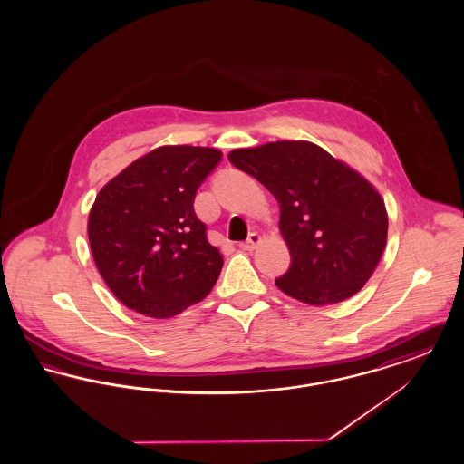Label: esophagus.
Here are the masks:
<instances>
[{"label": "esophagus", "instance_id": "34e87169", "mask_svg": "<svg viewBox=\"0 0 464 464\" xmlns=\"http://www.w3.org/2000/svg\"><path fill=\"white\" fill-rule=\"evenodd\" d=\"M259 243H261V235L254 231V233L248 235V238L245 242L240 243V248H243V250H254Z\"/></svg>", "mask_w": 464, "mask_h": 464}]
</instances>
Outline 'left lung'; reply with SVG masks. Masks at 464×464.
I'll return each instance as SVG.
<instances>
[{
  "label": "left lung",
  "instance_id": "8db88e82",
  "mask_svg": "<svg viewBox=\"0 0 464 464\" xmlns=\"http://www.w3.org/2000/svg\"><path fill=\"white\" fill-rule=\"evenodd\" d=\"M227 158L280 205L290 266L275 280L276 287L306 304L325 306L365 285L386 245L388 216L363 177L306 140L235 150Z\"/></svg>",
  "mask_w": 464,
  "mask_h": 464
}]
</instances>
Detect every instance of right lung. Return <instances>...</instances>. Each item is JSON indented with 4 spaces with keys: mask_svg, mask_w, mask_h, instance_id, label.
Wrapping results in <instances>:
<instances>
[{
    "mask_svg": "<svg viewBox=\"0 0 464 464\" xmlns=\"http://www.w3.org/2000/svg\"><path fill=\"white\" fill-rule=\"evenodd\" d=\"M212 148L163 146L135 160L101 189L89 240L106 285L127 308L167 318L201 301L222 269L193 203L221 163Z\"/></svg>",
    "mask_w": 464,
    "mask_h": 464,
    "instance_id": "right-lung-1",
    "label": "right lung"
}]
</instances>
